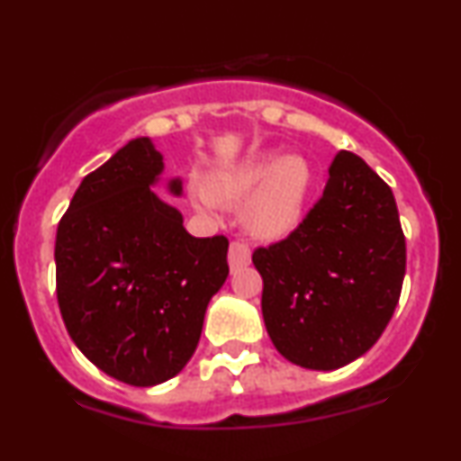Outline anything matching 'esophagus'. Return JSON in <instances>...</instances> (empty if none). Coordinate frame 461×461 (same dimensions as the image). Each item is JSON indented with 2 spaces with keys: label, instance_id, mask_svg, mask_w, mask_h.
Segmentation results:
<instances>
[{
  "label": "esophagus",
  "instance_id": "1",
  "mask_svg": "<svg viewBox=\"0 0 461 461\" xmlns=\"http://www.w3.org/2000/svg\"><path fill=\"white\" fill-rule=\"evenodd\" d=\"M227 262H230L231 273L240 271V268L249 267V262H251V251L242 242H231L230 253H227Z\"/></svg>",
  "mask_w": 461,
  "mask_h": 461
}]
</instances>
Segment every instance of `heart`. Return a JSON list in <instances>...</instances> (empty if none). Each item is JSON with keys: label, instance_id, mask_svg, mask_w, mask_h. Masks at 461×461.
<instances>
[{"label": "heart", "instance_id": "heart-1", "mask_svg": "<svg viewBox=\"0 0 461 461\" xmlns=\"http://www.w3.org/2000/svg\"><path fill=\"white\" fill-rule=\"evenodd\" d=\"M312 188V168L305 158L258 153L236 167L216 171L208 186L190 188L194 203L216 212L219 203L240 205L242 223L260 240H282L303 221Z\"/></svg>", "mask_w": 461, "mask_h": 461}]
</instances>
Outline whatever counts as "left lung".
Masks as SVG:
<instances>
[{"mask_svg": "<svg viewBox=\"0 0 461 461\" xmlns=\"http://www.w3.org/2000/svg\"><path fill=\"white\" fill-rule=\"evenodd\" d=\"M253 264L275 348L301 368L347 366L379 340L399 303L405 238L393 190L362 158L340 151L303 223L256 249Z\"/></svg>", "mask_w": 461, "mask_h": 461, "instance_id": "obj_1", "label": "left lung"}]
</instances>
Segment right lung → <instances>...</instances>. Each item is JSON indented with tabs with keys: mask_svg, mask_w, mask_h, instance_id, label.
<instances>
[{
	"mask_svg": "<svg viewBox=\"0 0 461 461\" xmlns=\"http://www.w3.org/2000/svg\"><path fill=\"white\" fill-rule=\"evenodd\" d=\"M164 158L149 136L79 184L56 234V293L68 336L119 382L158 385L188 364L225 284V236L194 238L158 197ZM182 197V179H167Z\"/></svg>",
	"mask_w": 461,
	"mask_h": 461,
	"instance_id": "add662e5",
	"label": "right lung"
}]
</instances>
